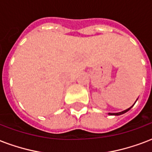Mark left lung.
<instances>
[{"label":"left lung","mask_w":152,"mask_h":152,"mask_svg":"<svg viewBox=\"0 0 152 152\" xmlns=\"http://www.w3.org/2000/svg\"><path fill=\"white\" fill-rule=\"evenodd\" d=\"M137 99H136V101H137ZM136 101H135V102H136ZM134 104H133L132 107H129V108H127V109L124 110V111H123V112H116V113H111V112H109V113H108V115H120L124 114V113H126V112H128V111H129V110H130L131 108H132V107H133V106H134Z\"/></svg>","instance_id":"1"}]
</instances>
